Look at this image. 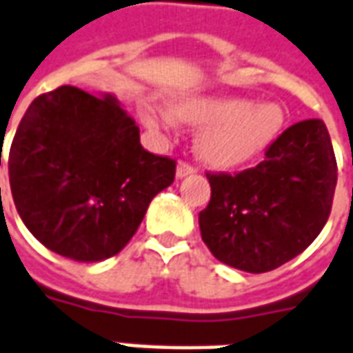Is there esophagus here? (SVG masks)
Listing matches in <instances>:
<instances>
[{
    "instance_id": "34e87169",
    "label": "esophagus",
    "mask_w": 353,
    "mask_h": 353,
    "mask_svg": "<svg viewBox=\"0 0 353 353\" xmlns=\"http://www.w3.org/2000/svg\"><path fill=\"white\" fill-rule=\"evenodd\" d=\"M194 172H196V168H194V166H190V164H187V163H179L177 164L176 176L181 179V177L190 176V174H194Z\"/></svg>"
}]
</instances>
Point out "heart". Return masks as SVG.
<instances>
[{"mask_svg": "<svg viewBox=\"0 0 353 353\" xmlns=\"http://www.w3.org/2000/svg\"><path fill=\"white\" fill-rule=\"evenodd\" d=\"M143 123L151 129H174L179 121L203 127L198 153L221 168H236L260 155L284 125V110L276 103L254 104L239 97H189L176 104L145 106Z\"/></svg>", "mask_w": 353, "mask_h": 353, "instance_id": "obj_1", "label": "heart"}]
</instances>
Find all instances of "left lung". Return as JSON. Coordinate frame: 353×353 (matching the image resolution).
<instances>
[{"mask_svg":"<svg viewBox=\"0 0 353 353\" xmlns=\"http://www.w3.org/2000/svg\"><path fill=\"white\" fill-rule=\"evenodd\" d=\"M211 200L200 232L223 263L265 273L301 254L327 223L336 161L322 119L284 130L254 168L236 176L208 174Z\"/></svg>","mask_w":353,"mask_h":353,"instance_id":"left-lung-1","label":"left lung"}]
</instances>
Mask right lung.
<instances>
[{"label":"right lung","mask_w":353,"mask_h":353,"mask_svg":"<svg viewBox=\"0 0 353 353\" xmlns=\"http://www.w3.org/2000/svg\"><path fill=\"white\" fill-rule=\"evenodd\" d=\"M7 166L23 224L46 249L77 262L117 254L176 176V161L143 150L116 97L72 85L30 104Z\"/></svg>","instance_id":"obj_1"}]
</instances>
